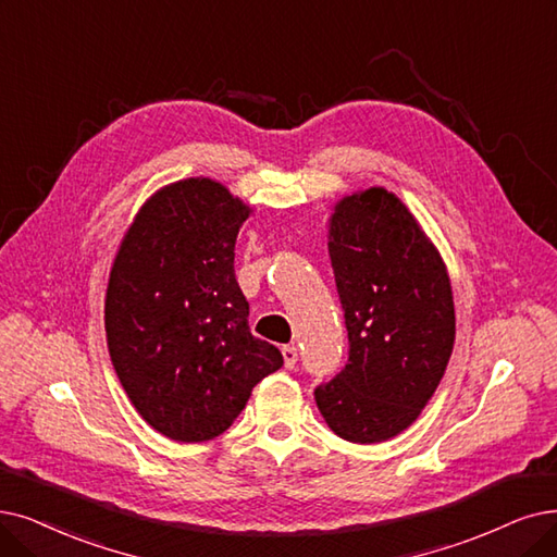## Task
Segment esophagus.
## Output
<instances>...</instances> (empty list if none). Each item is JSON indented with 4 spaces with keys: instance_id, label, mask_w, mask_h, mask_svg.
I'll use <instances>...</instances> for the list:
<instances>
[{
    "instance_id": "obj_1",
    "label": "esophagus",
    "mask_w": 557,
    "mask_h": 557,
    "mask_svg": "<svg viewBox=\"0 0 557 557\" xmlns=\"http://www.w3.org/2000/svg\"><path fill=\"white\" fill-rule=\"evenodd\" d=\"M281 351H283V363H285V368L293 370V368L297 366V361H299V349H297L295 345H285Z\"/></svg>"
}]
</instances>
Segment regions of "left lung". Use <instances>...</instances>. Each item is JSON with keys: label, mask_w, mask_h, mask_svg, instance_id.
I'll list each match as a JSON object with an SVG mask.
<instances>
[{"label": "left lung", "mask_w": 557, "mask_h": 557, "mask_svg": "<svg viewBox=\"0 0 557 557\" xmlns=\"http://www.w3.org/2000/svg\"><path fill=\"white\" fill-rule=\"evenodd\" d=\"M329 256L349 359L315 388V403L341 438L388 441L425 409L450 361L455 304L448 270L407 206L384 187L336 203Z\"/></svg>", "instance_id": "left-lung-1"}]
</instances>
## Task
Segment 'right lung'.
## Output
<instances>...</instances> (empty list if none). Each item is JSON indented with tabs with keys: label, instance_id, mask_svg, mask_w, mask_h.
Listing matches in <instances>:
<instances>
[{
	"label": "right lung",
	"instance_id": "1",
	"mask_svg": "<svg viewBox=\"0 0 557 557\" xmlns=\"http://www.w3.org/2000/svg\"><path fill=\"white\" fill-rule=\"evenodd\" d=\"M224 185L187 177L152 194L111 267V363L152 430L201 443L224 434L283 354L249 329L235 239L249 219Z\"/></svg>",
	"mask_w": 557,
	"mask_h": 557
}]
</instances>
